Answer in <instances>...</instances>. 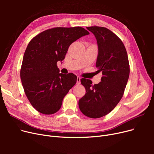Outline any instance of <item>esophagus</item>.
<instances>
[{
  "mask_svg": "<svg viewBox=\"0 0 154 154\" xmlns=\"http://www.w3.org/2000/svg\"><path fill=\"white\" fill-rule=\"evenodd\" d=\"M80 84V77H77V84L79 85Z\"/></svg>",
  "mask_w": 154,
  "mask_h": 154,
  "instance_id": "34e87169",
  "label": "esophagus"
}]
</instances>
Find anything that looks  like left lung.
<instances>
[{
	"mask_svg": "<svg viewBox=\"0 0 154 154\" xmlns=\"http://www.w3.org/2000/svg\"><path fill=\"white\" fill-rule=\"evenodd\" d=\"M95 35L99 54L96 62L101 82L92 85L91 80L81 79L85 94L79 101V109L85 116L97 119L114 109L123 97L130 74L125 47L120 38L103 27H87Z\"/></svg>",
	"mask_w": 154,
	"mask_h": 154,
	"instance_id": "obj_1",
	"label": "left lung"
}]
</instances>
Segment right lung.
<instances>
[{
  "mask_svg": "<svg viewBox=\"0 0 154 154\" xmlns=\"http://www.w3.org/2000/svg\"><path fill=\"white\" fill-rule=\"evenodd\" d=\"M88 34L81 27H54L40 32L29 42L20 79L28 100L38 112L50 115L60 109L63 97L76 84L77 76L60 74L57 62L64 59L71 44Z\"/></svg>",
  "mask_w": 154,
  "mask_h": 154,
  "instance_id": "obj_1",
  "label": "right lung"
}]
</instances>
